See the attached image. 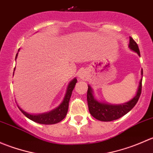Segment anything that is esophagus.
Instances as JSON below:
<instances>
[{
  "instance_id": "esophagus-1",
  "label": "esophagus",
  "mask_w": 153,
  "mask_h": 153,
  "mask_svg": "<svg viewBox=\"0 0 153 153\" xmlns=\"http://www.w3.org/2000/svg\"><path fill=\"white\" fill-rule=\"evenodd\" d=\"M79 78H81V79H83V80L86 79V72H80Z\"/></svg>"
}]
</instances>
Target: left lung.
Segmentation results:
<instances>
[{"label": "left lung", "mask_w": 153, "mask_h": 153, "mask_svg": "<svg viewBox=\"0 0 153 153\" xmlns=\"http://www.w3.org/2000/svg\"><path fill=\"white\" fill-rule=\"evenodd\" d=\"M129 47L131 50L135 52L140 56V51L138 44L131 37H129ZM141 75H143V70H141ZM141 88H142V78L140 81L136 95L132 100L125 104L112 105V104H105L97 101L93 95V91L92 88L90 86H88L87 102L89 112L92 116L101 121H112L118 119L126 115L135 106L141 95Z\"/></svg>", "instance_id": "obj_1"}]
</instances>
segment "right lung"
I'll return each instance as SVG.
<instances>
[{"mask_svg": "<svg viewBox=\"0 0 153 153\" xmlns=\"http://www.w3.org/2000/svg\"><path fill=\"white\" fill-rule=\"evenodd\" d=\"M17 56H18V53H17L16 57H15V59H16ZM14 70H15V69H14ZM76 83V78H74L73 80H72V81L69 82V85L67 86V92H66L65 96H64V101H62V103H61L56 109H53V110L50 111V112H46V113L38 114V115H32V114L26 112L25 111H24L22 109H21L19 106H18V108H19L20 110L23 112V114H24L26 117H27L29 119L32 120V121H35V122L36 123H38V124H57V123L62 121V120L65 118L66 115H67V113L68 112V107H69V100H70V97L71 95H72V90H73Z\"/></svg>", "mask_w": 153, "mask_h": 153, "instance_id": "add662e5", "label": "right lung"}]
</instances>
